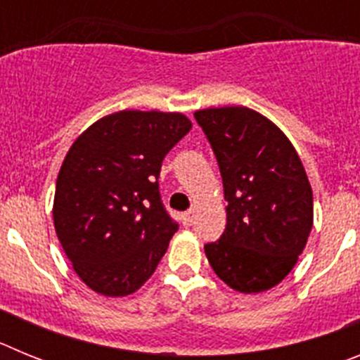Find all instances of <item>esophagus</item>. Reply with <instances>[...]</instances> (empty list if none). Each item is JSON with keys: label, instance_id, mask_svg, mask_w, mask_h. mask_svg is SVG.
I'll use <instances>...</instances> for the list:
<instances>
[{"label": "esophagus", "instance_id": "obj_1", "mask_svg": "<svg viewBox=\"0 0 360 360\" xmlns=\"http://www.w3.org/2000/svg\"><path fill=\"white\" fill-rule=\"evenodd\" d=\"M193 221H195V211L191 209V211L184 212V214H182V224L186 225V227H189V225H193Z\"/></svg>", "mask_w": 360, "mask_h": 360}]
</instances>
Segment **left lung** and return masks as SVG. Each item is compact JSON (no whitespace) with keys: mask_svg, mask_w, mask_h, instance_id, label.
Returning <instances> with one entry per match:
<instances>
[{"mask_svg":"<svg viewBox=\"0 0 360 360\" xmlns=\"http://www.w3.org/2000/svg\"><path fill=\"white\" fill-rule=\"evenodd\" d=\"M227 200V225L205 245L229 287L257 294L287 278L314 224V196L297 151L272 120L245 106L198 110Z\"/></svg>","mask_w":360,"mask_h":360,"instance_id":"8db88e82","label":"left lung"}]
</instances>
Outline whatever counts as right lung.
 <instances>
[{
  "label": "right lung",
  "mask_w": 360,
  "mask_h": 360,
  "mask_svg": "<svg viewBox=\"0 0 360 360\" xmlns=\"http://www.w3.org/2000/svg\"><path fill=\"white\" fill-rule=\"evenodd\" d=\"M193 128L182 113L124 110L98 119L66 153L53 225L75 274L122 297L151 278L178 231L158 191L162 160Z\"/></svg>",
  "instance_id": "right-lung-1"
}]
</instances>
